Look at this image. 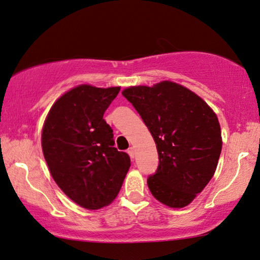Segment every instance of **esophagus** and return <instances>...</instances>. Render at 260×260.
Wrapping results in <instances>:
<instances>
[{
	"mask_svg": "<svg viewBox=\"0 0 260 260\" xmlns=\"http://www.w3.org/2000/svg\"><path fill=\"white\" fill-rule=\"evenodd\" d=\"M127 153H128L131 158H134V156H135V149L133 148V147H131V148L127 150Z\"/></svg>",
	"mask_w": 260,
	"mask_h": 260,
	"instance_id": "34e87169",
	"label": "esophagus"
}]
</instances>
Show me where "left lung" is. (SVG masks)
Returning a JSON list of instances; mask_svg holds the SVG:
<instances>
[{"label":"left lung","instance_id":"8db88e82","mask_svg":"<svg viewBox=\"0 0 260 260\" xmlns=\"http://www.w3.org/2000/svg\"><path fill=\"white\" fill-rule=\"evenodd\" d=\"M122 95L152 134L158 154L147 183L152 195L170 208H183L214 176L222 150L215 112L195 93L173 81L132 86Z\"/></svg>","mask_w":260,"mask_h":260}]
</instances>
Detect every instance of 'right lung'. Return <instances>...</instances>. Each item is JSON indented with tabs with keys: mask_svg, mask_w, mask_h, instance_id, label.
Wrapping results in <instances>:
<instances>
[{
	"mask_svg": "<svg viewBox=\"0 0 260 260\" xmlns=\"http://www.w3.org/2000/svg\"><path fill=\"white\" fill-rule=\"evenodd\" d=\"M120 87L79 85L50 110L42 148L51 176L69 199L88 210L110 204L121 188L131 158L114 146L104 113Z\"/></svg>",
	"mask_w": 260,
	"mask_h": 260,
	"instance_id": "add662e5",
	"label": "right lung"
}]
</instances>
